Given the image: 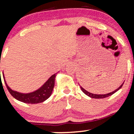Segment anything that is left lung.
<instances>
[{"label":"left lung","mask_w":134,"mask_h":134,"mask_svg":"<svg viewBox=\"0 0 134 134\" xmlns=\"http://www.w3.org/2000/svg\"><path fill=\"white\" fill-rule=\"evenodd\" d=\"M124 82H123L122 84H121L120 86L118 87V88L116 89V90H115L114 91L111 92V93H108V94H93V93H90V92L87 91L86 90H84V89L83 88L82 86H80V87H81V90H82V91L83 92V93L85 94H86L87 96H90V97H91V98H95V99H101V98H107V97H108V96H111V95L113 94H114L115 93H116V92L117 91L119 90L120 89L121 87H122V86H123V84H124Z\"/></svg>","instance_id":"obj_1"}]
</instances>
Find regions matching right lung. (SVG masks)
<instances>
[{
  "label": "right lung",
  "mask_w": 134,
  "mask_h": 134,
  "mask_svg": "<svg viewBox=\"0 0 134 134\" xmlns=\"http://www.w3.org/2000/svg\"><path fill=\"white\" fill-rule=\"evenodd\" d=\"M57 74V73L52 75L40 88H39L35 91L32 92V93L26 94L19 93L16 91L11 90L5 82L4 73H3V77H4V82H5L6 87H7L9 92L15 99L21 101V102L25 103L36 104L43 102L51 96L53 87H54L55 79Z\"/></svg>",
  "instance_id": "obj_1"
}]
</instances>
